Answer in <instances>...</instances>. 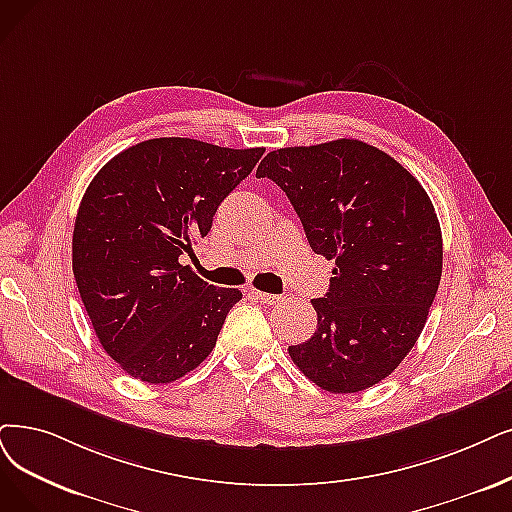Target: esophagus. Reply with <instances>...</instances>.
<instances>
[{"instance_id":"obj_1","label":"esophagus","mask_w":512,"mask_h":512,"mask_svg":"<svg viewBox=\"0 0 512 512\" xmlns=\"http://www.w3.org/2000/svg\"><path fill=\"white\" fill-rule=\"evenodd\" d=\"M262 304H279L281 300H283V296H279V294H267V292H252Z\"/></svg>"}]
</instances>
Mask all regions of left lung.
Here are the masks:
<instances>
[{"mask_svg": "<svg viewBox=\"0 0 512 512\" xmlns=\"http://www.w3.org/2000/svg\"><path fill=\"white\" fill-rule=\"evenodd\" d=\"M258 178L288 195L315 254L336 262L311 300L315 334L288 353L330 393H359L397 370L424 330L441 269V227L420 182L367 142L271 151Z\"/></svg>", "mask_w": 512, "mask_h": 512, "instance_id": "obj_1", "label": "left lung"}]
</instances>
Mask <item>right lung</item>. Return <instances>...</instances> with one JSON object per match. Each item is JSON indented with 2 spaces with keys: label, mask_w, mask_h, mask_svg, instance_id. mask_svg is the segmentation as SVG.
Here are the masks:
<instances>
[{
  "label": "right lung",
  "mask_w": 512,
  "mask_h": 512,
  "mask_svg": "<svg viewBox=\"0 0 512 512\" xmlns=\"http://www.w3.org/2000/svg\"><path fill=\"white\" fill-rule=\"evenodd\" d=\"M264 149H227L193 138H151L100 168L79 203L73 275L94 332L136 380L168 384L206 359L241 300L180 256Z\"/></svg>",
  "instance_id": "add662e5"
}]
</instances>
